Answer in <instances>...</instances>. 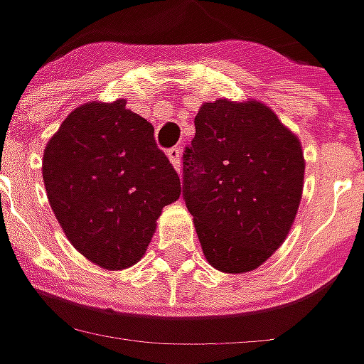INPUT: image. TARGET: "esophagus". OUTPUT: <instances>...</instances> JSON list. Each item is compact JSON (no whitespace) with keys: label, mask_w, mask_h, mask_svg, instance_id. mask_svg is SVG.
I'll list each match as a JSON object with an SVG mask.
<instances>
[{"label":"esophagus","mask_w":364,"mask_h":364,"mask_svg":"<svg viewBox=\"0 0 364 364\" xmlns=\"http://www.w3.org/2000/svg\"><path fill=\"white\" fill-rule=\"evenodd\" d=\"M167 157H169L171 165L177 171H181V146H173L167 151Z\"/></svg>","instance_id":"esophagus-1"}]
</instances>
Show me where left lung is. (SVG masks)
Segmentation results:
<instances>
[{
  "label": "left lung",
  "mask_w": 364,
  "mask_h": 364,
  "mask_svg": "<svg viewBox=\"0 0 364 364\" xmlns=\"http://www.w3.org/2000/svg\"><path fill=\"white\" fill-rule=\"evenodd\" d=\"M300 139L264 102H203L183 153V199L205 259L225 274L259 268L294 223L302 187Z\"/></svg>",
  "instance_id": "8db88e82"
}]
</instances>
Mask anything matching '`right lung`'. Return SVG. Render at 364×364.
<instances>
[{
  "label": "right lung",
  "instance_id": "right-lung-1",
  "mask_svg": "<svg viewBox=\"0 0 364 364\" xmlns=\"http://www.w3.org/2000/svg\"><path fill=\"white\" fill-rule=\"evenodd\" d=\"M153 124L127 100L84 102L48 141L42 177L70 244L105 269L144 256L163 207L181 181L153 136Z\"/></svg>",
  "mask_w": 364,
  "mask_h": 364
}]
</instances>
